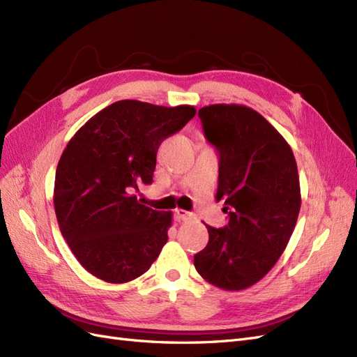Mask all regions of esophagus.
I'll use <instances>...</instances> for the list:
<instances>
[{
  "mask_svg": "<svg viewBox=\"0 0 357 357\" xmlns=\"http://www.w3.org/2000/svg\"><path fill=\"white\" fill-rule=\"evenodd\" d=\"M174 218H176V220L177 222H185V220H189V219H192V214L189 213V211H185V210H176V213H174Z\"/></svg>",
  "mask_w": 357,
  "mask_h": 357,
  "instance_id": "obj_1",
  "label": "esophagus"
}]
</instances>
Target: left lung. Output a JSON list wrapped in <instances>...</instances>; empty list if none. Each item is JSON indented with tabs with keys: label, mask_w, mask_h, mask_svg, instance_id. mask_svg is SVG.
I'll return each instance as SVG.
<instances>
[{
	"label": "left lung",
	"mask_w": 357,
	"mask_h": 357,
	"mask_svg": "<svg viewBox=\"0 0 357 357\" xmlns=\"http://www.w3.org/2000/svg\"><path fill=\"white\" fill-rule=\"evenodd\" d=\"M204 135L219 153L215 199H225L228 225L208 229L193 257L197 271L223 290H243L268 274L295 229L301 208L296 160L264 116L236 104L198 112Z\"/></svg>",
	"instance_id": "obj_1"
}]
</instances>
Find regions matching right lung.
I'll return each instance as SVG.
<instances>
[{"instance_id": "add662e5", "label": "right lung", "mask_w": 357, "mask_h": 357, "mask_svg": "<svg viewBox=\"0 0 357 357\" xmlns=\"http://www.w3.org/2000/svg\"><path fill=\"white\" fill-rule=\"evenodd\" d=\"M197 110L135 100L113 102L70 139L59 159L53 204L62 236L80 265L107 283L143 275L168 240L171 211L139 204L160 143Z\"/></svg>"}]
</instances>
